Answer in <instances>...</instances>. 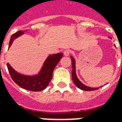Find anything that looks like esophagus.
I'll return each mask as SVG.
<instances>
[{
    "label": "esophagus",
    "instance_id": "obj_1",
    "mask_svg": "<svg viewBox=\"0 0 122 122\" xmlns=\"http://www.w3.org/2000/svg\"><path fill=\"white\" fill-rule=\"evenodd\" d=\"M64 55L65 56H69V54H70V51L69 50H66L64 51Z\"/></svg>",
    "mask_w": 122,
    "mask_h": 122
}]
</instances>
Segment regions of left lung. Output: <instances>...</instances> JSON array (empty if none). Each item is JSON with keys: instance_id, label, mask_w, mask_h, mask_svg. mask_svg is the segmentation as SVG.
<instances>
[{"instance_id": "left-lung-1", "label": "left lung", "mask_w": 122, "mask_h": 122, "mask_svg": "<svg viewBox=\"0 0 122 122\" xmlns=\"http://www.w3.org/2000/svg\"><path fill=\"white\" fill-rule=\"evenodd\" d=\"M109 38L111 39V38L110 37H109ZM71 58L72 61V80H73V82H74V84L76 85L79 89H80V90H84V91H93V90H98V89H99V87H89V86H86L85 84H84L83 83H82V82L80 81L79 79L78 78V77H77L76 76V61H75V59H74V58L72 56H71Z\"/></svg>"}]
</instances>
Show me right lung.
Listing matches in <instances>:
<instances>
[{"label":"right lung","mask_w":122,"mask_h":122,"mask_svg":"<svg viewBox=\"0 0 122 122\" xmlns=\"http://www.w3.org/2000/svg\"><path fill=\"white\" fill-rule=\"evenodd\" d=\"M25 31L19 30L12 35L10 38L8 48L13 44L15 39L20 37ZM63 53H59L50 54L43 63L40 71L35 75H25L21 74L12 68L9 63L7 64V67L12 80L19 86L23 89L32 92H40L44 90L48 86L52 78V74L55 67L59 61L62 58Z\"/></svg>","instance_id":"add662e5"}]
</instances>
